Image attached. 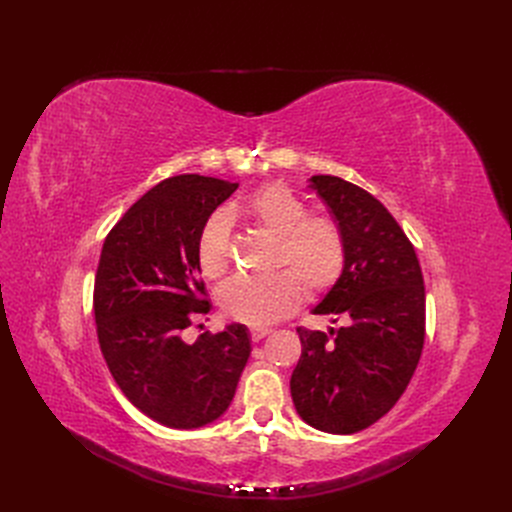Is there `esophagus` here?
<instances>
[{"label": "esophagus", "mask_w": 512, "mask_h": 512, "mask_svg": "<svg viewBox=\"0 0 512 512\" xmlns=\"http://www.w3.org/2000/svg\"><path fill=\"white\" fill-rule=\"evenodd\" d=\"M270 332H272L270 328H251L249 334H251V340H253V342H259L261 338H265Z\"/></svg>", "instance_id": "esophagus-1"}]
</instances>
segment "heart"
Segmentation results:
<instances>
[{
    "label": "heart",
    "instance_id": "1",
    "mask_svg": "<svg viewBox=\"0 0 512 512\" xmlns=\"http://www.w3.org/2000/svg\"><path fill=\"white\" fill-rule=\"evenodd\" d=\"M247 218L278 236L276 267L288 272L274 276H238L220 290V307L242 324L263 328L290 315L301 305V285L309 297L332 290L346 267V242L340 228L319 215L288 186L265 184L242 203ZM197 263L205 278H222L230 267V220L215 211L197 236Z\"/></svg>",
    "mask_w": 512,
    "mask_h": 512
}]
</instances>
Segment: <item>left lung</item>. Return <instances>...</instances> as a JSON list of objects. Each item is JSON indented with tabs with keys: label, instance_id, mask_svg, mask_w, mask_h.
Segmentation results:
<instances>
[{
	"label": "left lung",
	"instance_id": "left-lung-1",
	"mask_svg": "<svg viewBox=\"0 0 512 512\" xmlns=\"http://www.w3.org/2000/svg\"><path fill=\"white\" fill-rule=\"evenodd\" d=\"M346 242L340 282L313 313L346 326L297 328L301 359L290 394L297 413L328 434H357L407 390L425 340V286L415 247L390 211L361 186L313 176Z\"/></svg>",
	"mask_w": 512,
	"mask_h": 512
}]
</instances>
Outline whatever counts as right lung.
Wrapping results in <instances>:
<instances>
[{"label":"right lung","mask_w":512,"mask_h":512,"mask_svg":"<svg viewBox=\"0 0 512 512\" xmlns=\"http://www.w3.org/2000/svg\"><path fill=\"white\" fill-rule=\"evenodd\" d=\"M236 188L199 174L161 180L103 242L93 288L99 348L124 396L166 427L195 429L218 419L251 355L242 324L203 332L193 344L182 340L209 311L199 230Z\"/></svg>","instance_id":"right-lung-1"}]
</instances>
